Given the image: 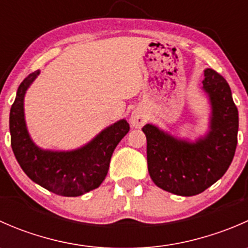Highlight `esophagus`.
Instances as JSON below:
<instances>
[{
    "label": "esophagus",
    "instance_id": "34e87169",
    "mask_svg": "<svg viewBox=\"0 0 248 248\" xmlns=\"http://www.w3.org/2000/svg\"><path fill=\"white\" fill-rule=\"evenodd\" d=\"M147 121V116L141 109H136L131 115V124L134 128H141Z\"/></svg>",
    "mask_w": 248,
    "mask_h": 248
}]
</instances>
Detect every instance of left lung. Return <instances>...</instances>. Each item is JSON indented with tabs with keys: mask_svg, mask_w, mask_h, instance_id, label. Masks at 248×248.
Returning a JSON list of instances; mask_svg holds the SVG:
<instances>
[{
	"mask_svg": "<svg viewBox=\"0 0 248 248\" xmlns=\"http://www.w3.org/2000/svg\"><path fill=\"white\" fill-rule=\"evenodd\" d=\"M202 90L212 110L210 132L204 138L189 142L154 124L142 127L152 181L177 196H196L209 188L228 170L236 150L239 112L228 82L216 71L206 68Z\"/></svg>",
	"mask_w": 248,
	"mask_h": 248,
	"instance_id": "left-lung-1",
	"label": "left lung"
}]
</instances>
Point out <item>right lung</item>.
Listing matches in <instances>:
<instances>
[{
	"instance_id": "obj_1",
	"label": "right lung",
	"mask_w": 248,
	"mask_h": 248,
	"mask_svg": "<svg viewBox=\"0 0 248 248\" xmlns=\"http://www.w3.org/2000/svg\"><path fill=\"white\" fill-rule=\"evenodd\" d=\"M39 71L24 79L9 114L11 142L17 163L33 182L63 197H78L99 187L108 174L110 158L129 124L120 120L89 144L74 151L42 150L32 141L24 116V97Z\"/></svg>"
}]
</instances>
